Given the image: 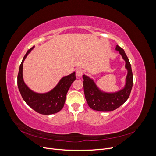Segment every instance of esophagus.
I'll list each match as a JSON object with an SVG mask.
<instances>
[{"label":"esophagus","instance_id":"obj_1","mask_svg":"<svg viewBox=\"0 0 156 156\" xmlns=\"http://www.w3.org/2000/svg\"><path fill=\"white\" fill-rule=\"evenodd\" d=\"M83 71L81 68H78L76 69V75L77 77H81L83 75Z\"/></svg>","mask_w":156,"mask_h":156}]
</instances>
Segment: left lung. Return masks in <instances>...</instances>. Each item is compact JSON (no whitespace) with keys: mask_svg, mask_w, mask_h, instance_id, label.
Wrapping results in <instances>:
<instances>
[{"mask_svg":"<svg viewBox=\"0 0 156 156\" xmlns=\"http://www.w3.org/2000/svg\"><path fill=\"white\" fill-rule=\"evenodd\" d=\"M116 50L119 51L126 62V68L127 69L125 87L121 90L115 93L101 92L96 85L93 80L85 75H83L84 96L88 106L92 109L98 111H111L116 109L128 99L133 87V73L131 64L124 49L116 45Z\"/></svg>","mask_w":156,"mask_h":156,"instance_id":"8db88e82","label":"left lung"}]
</instances>
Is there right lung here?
<instances>
[{"mask_svg":"<svg viewBox=\"0 0 156 156\" xmlns=\"http://www.w3.org/2000/svg\"><path fill=\"white\" fill-rule=\"evenodd\" d=\"M33 48L34 47L28 50L20 65L17 75L18 88L23 100L32 109L41 115L55 114L59 112L64 107L68 90L76 79L75 72L61 79L57 85L48 93L34 92L26 85L23 79V62Z\"/></svg>","mask_w":156,"mask_h":156,"instance_id":"right-lung-1","label":"right lung"}]
</instances>
